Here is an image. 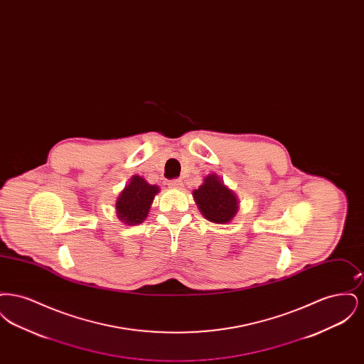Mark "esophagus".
I'll list each match as a JSON object with an SVG mask.
<instances>
[{
	"instance_id": "34e87169",
	"label": "esophagus",
	"mask_w": 364,
	"mask_h": 364,
	"mask_svg": "<svg viewBox=\"0 0 364 364\" xmlns=\"http://www.w3.org/2000/svg\"><path fill=\"white\" fill-rule=\"evenodd\" d=\"M168 186H169V188H172V190H181V188H183V181L178 180V178H176V180H171V181L168 183Z\"/></svg>"
}]
</instances>
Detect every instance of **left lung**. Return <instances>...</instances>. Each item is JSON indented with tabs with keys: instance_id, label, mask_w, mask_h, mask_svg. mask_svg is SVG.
<instances>
[{
	"instance_id": "obj_1",
	"label": "left lung",
	"mask_w": 364,
	"mask_h": 364,
	"mask_svg": "<svg viewBox=\"0 0 364 364\" xmlns=\"http://www.w3.org/2000/svg\"><path fill=\"white\" fill-rule=\"evenodd\" d=\"M192 196L202 215L210 223L228 224L237 214V196L228 188L218 174H208L203 178V184L193 190Z\"/></svg>"
}]
</instances>
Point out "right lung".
<instances>
[{
	"mask_svg": "<svg viewBox=\"0 0 364 364\" xmlns=\"http://www.w3.org/2000/svg\"><path fill=\"white\" fill-rule=\"evenodd\" d=\"M159 192L158 186L149 184L141 176H132L116 200V214L127 226L141 224Z\"/></svg>",
	"mask_w": 364,
	"mask_h": 364,
	"instance_id": "1",
	"label": "right lung"
}]
</instances>
